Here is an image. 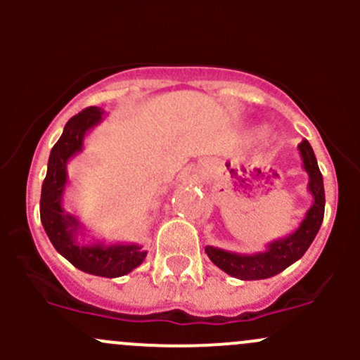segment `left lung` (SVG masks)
Returning a JSON list of instances; mask_svg holds the SVG:
<instances>
[{"label":"left lung","mask_w":360,"mask_h":360,"mask_svg":"<svg viewBox=\"0 0 360 360\" xmlns=\"http://www.w3.org/2000/svg\"><path fill=\"white\" fill-rule=\"evenodd\" d=\"M297 148H300L301 160H303V169L310 177L308 191L314 197V203L304 214V219L301 221L300 226L288 237L270 242L264 252L237 254L207 245L205 252L209 259L231 277L240 278V281H261V278H270L281 274L307 252L315 235L321 230L326 207L324 181H322V174L319 170L317 158H315L310 143L304 139Z\"/></svg>","instance_id":"left-lung-1"}]
</instances>
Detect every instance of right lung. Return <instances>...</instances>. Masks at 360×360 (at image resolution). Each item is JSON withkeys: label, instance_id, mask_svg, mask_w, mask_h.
Wrapping results in <instances>:
<instances>
[{"label": "right lung", "instance_id": "1", "mask_svg": "<svg viewBox=\"0 0 360 360\" xmlns=\"http://www.w3.org/2000/svg\"><path fill=\"white\" fill-rule=\"evenodd\" d=\"M104 110L90 106L72 116L64 132L50 151L49 169L41 186L39 217L50 242L72 266L97 277L115 278L130 274L146 257L139 244H78L76 233L82 224L64 210L63 195L68 184V162L83 150L86 132L103 120Z\"/></svg>", "mask_w": 360, "mask_h": 360}]
</instances>
